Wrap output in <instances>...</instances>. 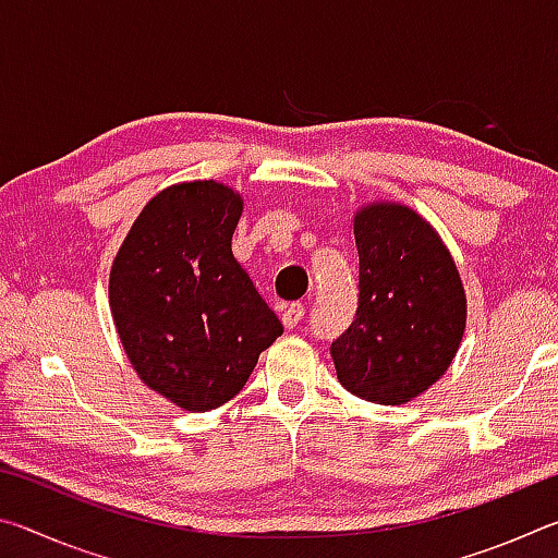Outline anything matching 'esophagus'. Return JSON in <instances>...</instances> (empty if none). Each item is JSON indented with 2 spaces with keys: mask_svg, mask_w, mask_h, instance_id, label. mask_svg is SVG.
<instances>
[{
  "mask_svg": "<svg viewBox=\"0 0 558 558\" xmlns=\"http://www.w3.org/2000/svg\"><path fill=\"white\" fill-rule=\"evenodd\" d=\"M302 317H305V305H300V302H292V305L282 310V325L288 329L298 327L302 323Z\"/></svg>",
  "mask_w": 558,
  "mask_h": 558,
  "instance_id": "1",
  "label": "esophagus"
}]
</instances>
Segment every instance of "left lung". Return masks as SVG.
I'll list each match as a JSON object with an SVG mask.
<instances>
[{"instance_id": "1", "label": "left lung", "mask_w": 558, "mask_h": 558, "mask_svg": "<svg viewBox=\"0 0 558 558\" xmlns=\"http://www.w3.org/2000/svg\"><path fill=\"white\" fill-rule=\"evenodd\" d=\"M354 239L359 305L329 352L347 391L399 405L446 374L465 332V290L440 235L409 206H364Z\"/></svg>"}]
</instances>
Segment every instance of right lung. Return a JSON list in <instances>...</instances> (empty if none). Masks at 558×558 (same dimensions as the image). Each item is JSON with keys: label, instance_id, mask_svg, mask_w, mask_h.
Segmentation results:
<instances>
[{"label": "right lung", "instance_id": "obj_1", "mask_svg": "<svg viewBox=\"0 0 558 558\" xmlns=\"http://www.w3.org/2000/svg\"><path fill=\"white\" fill-rule=\"evenodd\" d=\"M241 211V194L214 179L167 186L112 260L110 313L125 354L149 389L184 411L231 401L282 335L233 258Z\"/></svg>", "mask_w": 558, "mask_h": 558}]
</instances>
